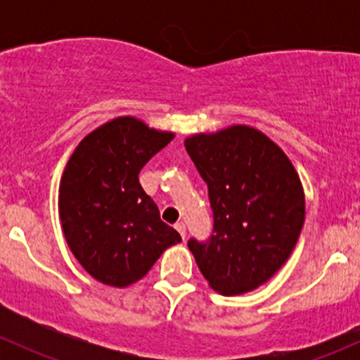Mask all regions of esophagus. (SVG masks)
<instances>
[{
    "mask_svg": "<svg viewBox=\"0 0 360 360\" xmlns=\"http://www.w3.org/2000/svg\"><path fill=\"white\" fill-rule=\"evenodd\" d=\"M174 228H176V230L177 231H179V233H181V237H186V226H184V223H183V221H179V223H176V224H174Z\"/></svg>",
    "mask_w": 360,
    "mask_h": 360,
    "instance_id": "obj_1",
    "label": "esophagus"
}]
</instances>
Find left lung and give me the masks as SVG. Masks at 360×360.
<instances>
[{
	"instance_id": "obj_1",
	"label": "left lung",
	"mask_w": 360,
	"mask_h": 360,
	"mask_svg": "<svg viewBox=\"0 0 360 360\" xmlns=\"http://www.w3.org/2000/svg\"><path fill=\"white\" fill-rule=\"evenodd\" d=\"M209 188L214 230L188 240L214 291L235 296L270 281L289 259L304 223V193L291 160L249 125L184 141Z\"/></svg>"
}]
</instances>
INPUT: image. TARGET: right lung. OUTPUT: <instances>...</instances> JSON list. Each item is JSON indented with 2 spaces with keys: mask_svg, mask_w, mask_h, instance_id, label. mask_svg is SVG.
Instances as JSON below:
<instances>
[{
  "mask_svg": "<svg viewBox=\"0 0 360 360\" xmlns=\"http://www.w3.org/2000/svg\"><path fill=\"white\" fill-rule=\"evenodd\" d=\"M172 139V132L118 116L72 151L59 188L60 224L71 252L96 281L127 288L181 242L139 184L141 169Z\"/></svg>",
  "mask_w": 360,
  "mask_h": 360,
  "instance_id": "right-lung-1",
  "label": "right lung"
}]
</instances>
